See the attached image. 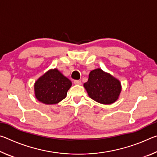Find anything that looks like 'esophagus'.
<instances>
[{
    "instance_id": "34e87169",
    "label": "esophagus",
    "mask_w": 157,
    "mask_h": 157,
    "mask_svg": "<svg viewBox=\"0 0 157 157\" xmlns=\"http://www.w3.org/2000/svg\"><path fill=\"white\" fill-rule=\"evenodd\" d=\"M73 83L75 84H78V85H80L82 84V82L80 80H74Z\"/></svg>"
}]
</instances>
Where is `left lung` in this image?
Listing matches in <instances>:
<instances>
[{"mask_svg":"<svg viewBox=\"0 0 157 157\" xmlns=\"http://www.w3.org/2000/svg\"><path fill=\"white\" fill-rule=\"evenodd\" d=\"M84 87L89 96L103 105H111L118 99L122 86L119 79L101 68L91 71Z\"/></svg>","mask_w":157,"mask_h":157,"instance_id":"obj_1","label":"left lung"}]
</instances>
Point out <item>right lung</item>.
<instances>
[{
    "instance_id": "add662e5",
    "label": "right lung",
    "mask_w": 157,
    "mask_h": 157,
    "mask_svg": "<svg viewBox=\"0 0 157 157\" xmlns=\"http://www.w3.org/2000/svg\"><path fill=\"white\" fill-rule=\"evenodd\" d=\"M71 86V81L57 68L50 69L34 83V95L44 104L55 105L66 97Z\"/></svg>"
}]
</instances>
